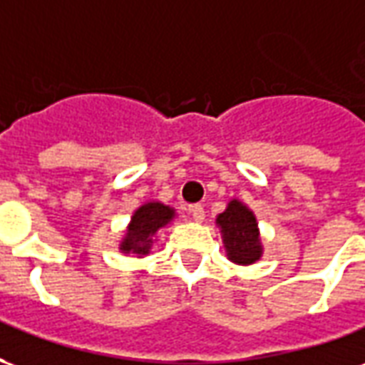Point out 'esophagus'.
Returning a JSON list of instances; mask_svg holds the SVG:
<instances>
[{
  "label": "esophagus",
  "mask_w": 365,
  "mask_h": 365,
  "mask_svg": "<svg viewBox=\"0 0 365 365\" xmlns=\"http://www.w3.org/2000/svg\"><path fill=\"white\" fill-rule=\"evenodd\" d=\"M191 211V217H193V221L195 222H203L205 221V209H203V205H191L190 207Z\"/></svg>",
  "instance_id": "34e87169"
}]
</instances>
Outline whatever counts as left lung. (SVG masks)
Returning a JSON list of instances; mask_svg holds the SVG:
<instances>
[{
	"mask_svg": "<svg viewBox=\"0 0 365 365\" xmlns=\"http://www.w3.org/2000/svg\"><path fill=\"white\" fill-rule=\"evenodd\" d=\"M217 225L221 229L222 245L230 262L250 266L260 260L264 248L260 242L258 222L242 201L230 199L227 209L217 217Z\"/></svg>",
	"mask_w": 365,
	"mask_h": 365,
	"instance_id": "1",
	"label": "left lung"
}]
</instances>
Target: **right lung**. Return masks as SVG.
Returning <instances> with one entry per match:
<instances>
[{"label": "right lung", "instance_id": "add662e5", "mask_svg": "<svg viewBox=\"0 0 365 365\" xmlns=\"http://www.w3.org/2000/svg\"><path fill=\"white\" fill-rule=\"evenodd\" d=\"M174 209L160 203V201H148V203L140 205L130 217L127 232L119 245L120 252L136 254L138 258L146 256L150 252L156 232L168 227L174 221Z\"/></svg>", "mask_w": 365, "mask_h": 365}]
</instances>
